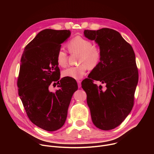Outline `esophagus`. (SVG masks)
<instances>
[{"label":"esophagus","instance_id":"1","mask_svg":"<svg viewBox=\"0 0 154 154\" xmlns=\"http://www.w3.org/2000/svg\"><path fill=\"white\" fill-rule=\"evenodd\" d=\"M77 84H78V87L79 88H81V86H82V85H81V81H80V80H77Z\"/></svg>","mask_w":154,"mask_h":154}]
</instances>
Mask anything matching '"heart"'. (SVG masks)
I'll return each mask as SVG.
<instances>
[{"label": "heart", "instance_id": "1", "mask_svg": "<svg viewBox=\"0 0 154 154\" xmlns=\"http://www.w3.org/2000/svg\"><path fill=\"white\" fill-rule=\"evenodd\" d=\"M68 47L70 52L79 53V62L80 64L64 69L62 71L63 77L79 80L85 75L88 67L94 69L99 64L102 58L101 50L99 46L93 45L89 39L81 36H76L69 41ZM56 59L59 66H65L68 60L67 53L63 49H60Z\"/></svg>", "mask_w": 154, "mask_h": 154}]
</instances>
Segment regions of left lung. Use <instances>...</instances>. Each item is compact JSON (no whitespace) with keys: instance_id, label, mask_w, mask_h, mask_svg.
<instances>
[{"instance_id":"obj_1","label":"left lung","mask_w":154,"mask_h":154,"mask_svg":"<svg viewBox=\"0 0 154 154\" xmlns=\"http://www.w3.org/2000/svg\"><path fill=\"white\" fill-rule=\"evenodd\" d=\"M84 35L99 45L102 58L82 87L87 95L93 124L103 130L119 125L130 113L138 82V71L132 47L113 29L85 30ZM94 80L106 84L103 90Z\"/></svg>"}]
</instances>
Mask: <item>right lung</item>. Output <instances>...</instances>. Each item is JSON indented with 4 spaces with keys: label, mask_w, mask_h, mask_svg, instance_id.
Wrapping results in <instances>:
<instances>
[{
    "label": "right lung",
    "mask_w": 154,
    "mask_h": 154,
    "mask_svg": "<svg viewBox=\"0 0 154 154\" xmlns=\"http://www.w3.org/2000/svg\"><path fill=\"white\" fill-rule=\"evenodd\" d=\"M70 35L69 30H43L26 46L20 60L19 96L31 122L46 131L57 130L64 125L71 98L78 89L75 80L60 79L56 59L61 44ZM52 83L59 85L55 92L48 90Z\"/></svg>",
    "instance_id": "add662e5"
}]
</instances>
